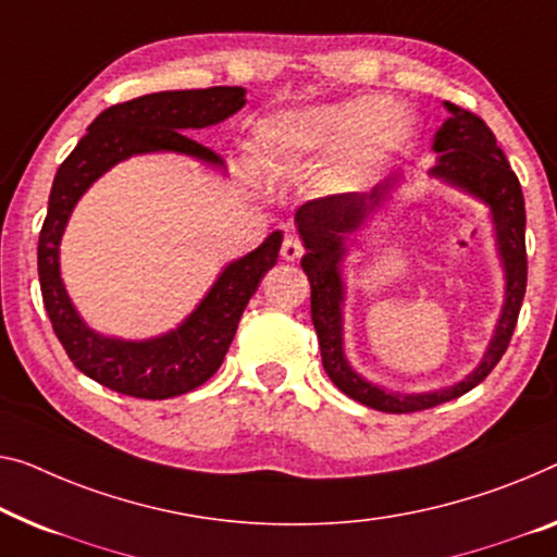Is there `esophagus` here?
<instances>
[{"label": "esophagus", "mask_w": 557, "mask_h": 557, "mask_svg": "<svg viewBox=\"0 0 557 557\" xmlns=\"http://www.w3.org/2000/svg\"><path fill=\"white\" fill-rule=\"evenodd\" d=\"M302 252H305V247H302V243H300V237H295V235H287L285 239H282V247H280V255H282V260H287V262H295V260H300Z\"/></svg>", "instance_id": "obj_1"}]
</instances>
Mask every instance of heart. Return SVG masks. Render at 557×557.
<instances>
[{
    "label": "heart",
    "instance_id": "obj_1",
    "mask_svg": "<svg viewBox=\"0 0 557 557\" xmlns=\"http://www.w3.org/2000/svg\"><path fill=\"white\" fill-rule=\"evenodd\" d=\"M412 139L414 120L403 104L345 97L262 117L252 129V157L262 168L300 170L332 154L327 185L355 189L408 152Z\"/></svg>",
    "mask_w": 557,
    "mask_h": 557
}]
</instances>
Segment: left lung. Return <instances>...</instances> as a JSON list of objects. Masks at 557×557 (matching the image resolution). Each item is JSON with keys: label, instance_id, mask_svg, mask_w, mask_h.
Instances as JSON below:
<instances>
[{"label": "left lung", "instance_id": "obj_1", "mask_svg": "<svg viewBox=\"0 0 557 557\" xmlns=\"http://www.w3.org/2000/svg\"><path fill=\"white\" fill-rule=\"evenodd\" d=\"M450 117L435 132L433 149L437 152L435 168L430 174L447 185L483 199L491 207L495 227V245L505 272V302L495 335L487 345L483 360L468 377L450 387L433 393H389L352 370L345 358L343 343V302L345 282L339 262L347 255V237L358 232L377 207H383L389 193L400 182V174L387 177L372 187V193H345L310 199L295 212V225L305 243L302 270L310 280V312L312 325L320 339L322 368L347 397L383 412H418L435 408L440 403L455 400L472 387L483 383L508 350L512 330H516L522 297L528 285V255H525V199L520 182L491 127L462 107L445 102Z\"/></svg>", "mask_w": 557, "mask_h": 557}]
</instances>
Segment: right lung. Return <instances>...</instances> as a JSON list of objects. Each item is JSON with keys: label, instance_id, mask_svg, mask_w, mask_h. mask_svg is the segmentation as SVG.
Segmentation results:
<instances>
[{"label": "right lung", "instance_id": "right-lung-1", "mask_svg": "<svg viewBox=\"0 0 557 557\" xmlns=\"http://www.w3.org/2000/svg\"><path fill=\"white\" fill-rule=\"evenodd\" d=\"M245 95L243 87L177 89L114 104L89 124L87 135L54 174L37 247L41 300L74 368L114 393L168 400L207 383L225 360L255 289L268 270L275 268L282 232H272L257 250L230 262L177 330L149 339H120L89 327L66 295L60 275V243L70 214L95 180L132 154L177 152L222 168L225 162L220 154L185 132L232 117L245 107Z\"/></svg>", "mask_w": 557, "mask_h": 557}]
</instances>
